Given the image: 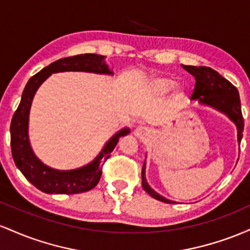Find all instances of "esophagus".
Returning a JSON list of instances; mask_svg holds the SVG:
<instances>
[{"mask_svg":"<svg viewBox=\"0 0 250 250\" xmlns=\"http://www.w3.org/2000/svg\"><path fill=\"white\" fill-rule=\"evenodd\" d=\"M134 135L136 137H139L140 140H145L150 135V131H149V129L147 127H137L134 130Z\"/></svg>","mask_w":250,"mask_h":250,"instance_id":"34e87169","label":"esophagus"}]
</instances>
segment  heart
<instances>
[{
    "mask_svg": "<svg viewBox=\"0 0 250 250\" xmlns=\"http://www.w3.org/2000/svg\"><path fill=\"white\" fill-rule=\"evenodd\" d=\"M174 84V81L170 79H167V77H160V79H156L154 80V82L151 83V87L156 93L159 94H165L167 93V91L173 87ZM177 93L181 94V90L179 89L177 90Z\"/></svg>",
    "mask_w": 250,
    "mask_h": 250,
    "instance_id": "heart-1",
    "label": "heart"
}]
</instances>
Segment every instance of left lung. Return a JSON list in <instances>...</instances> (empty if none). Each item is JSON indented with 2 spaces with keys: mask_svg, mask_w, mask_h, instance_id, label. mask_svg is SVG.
I'll list each match as a JSON object with an SVG mask.
<instances>
[{
  "mask_svg": "<svg viewBox=\"0 0 250 250\" xmlns=\"http://www.w3.org/2000/svg\"><path fill=\"white\" fill-rule=\"evenodd\" d=\"M182 68L187 70L195 77V88L191 94V101H197L200 104L207 105L225 114L230 121H233L237 129V142L242 140V131L245 127V121L241 111V101L239 90L234 87L228 80L222 77L216 70L209 67H194L185 65ZM142 187L154 199L165 203H175V201L168 200L162 195L157 194L146 179V161L142 167Z\"/></svg>",
  "mask_w": 250,
  "mask_h": 250,
  "instance_id": "left-lung-1",
  "label": "left lung"
}]
</instances>
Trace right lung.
Instances as JSON below:
<instances>
[{
    "label": "right lung",
    "mask_w": 250,
    "mask_h": 250,
    "mask_svg": "<svg viewBox=\"0 0 250 250\" xmlns=\"http://www.w3.org/2000/svg\"><path fill=\"white\" fill-rule=\"evenodd\" d=\"M63 71H84V73L113 75L105 63V56L97 54L64 57L50 63L48 67L35 74L25 84L21 102L17 107L10 125L11 154L16 167L21 170L31 185L47 194H79L91 190L99 183L102 175L101 162L110 157L120 137L130 133L129 128H122L115 133L99 155L88 165L71 170H59L44 165L33 151L29 141V114L33 99L37 89L51 74Z\"/></svg>",
    "instance_id": "obj_1"
}]
</instances>
